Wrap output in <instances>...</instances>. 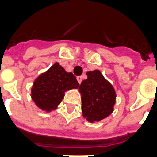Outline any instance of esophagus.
Here are the masks:
<instances>
[{"label": "esophagus", "mask_w": 157, "mask_h": 157, "mask_svg": "<svg viewBox=\"0 0 157 157\" xmlns=\"http://www.w3.org/2000/svg\"><path fill=\"white\" fill-rule=\"evenodd\" d=\"M76 79H77V82H78L79 84H81V83H82V76H77V77H76Z\"/></svg>", "instance_id": "esophagus-1"}]
</instances>
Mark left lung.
I'll list each match as a JSON object with an SVG mask.
<instances>
[{"label":"left lung","instance_id":"8db88e82","mask_svg":"<svg viewBox=\"0 0 157 157\" xmlns=\"http://www.w3.org/2000/svg\"><path fill=\"white\" fill-rule=\"evenodd\" d=\"M87 79L80 85L82 116L89 122L105 119L113 112L117 93L99 70L86 72Z\"/></svg>","mask_w":157,"mask_h":157}]
</instances>
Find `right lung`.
Here are the masks:
<instances>
[{
  "mask_svg": "<svg viewBox=\"0 0 157 157\" xmlns=\"http://www.w3.org/2000/svg\"><path fill=\"white\" fill-rule=\"evenodd\" d=\"M79 83L71 72H67L58 62L35 80L31 96L37 107L46 112L56 110L67 90L77 89Z\"/></svg>",
  "mask_w": 157,
  "mask_h": 157,
  "instance_id": "1",
  "label": "right lung"
}]
</instances>
